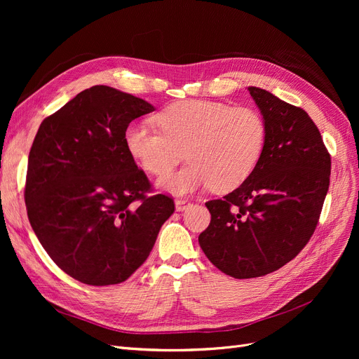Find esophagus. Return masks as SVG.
<instances>
[{"instance_id": "1", "label": "esophagus", "mask_w": 359, "mask_h": 359, "mask_svg": "<svg viewBox=\"0 0 359 359\" xmlns=\"http://www.w3.org/2000/svg\"><path fill=\"white\" fill-rule=\"evenodd\" d=\"M175 203H176V211H184V210H187L191 206V202L187 201V199H184V198L176 199Z\"/></svg>"}]
</instances>
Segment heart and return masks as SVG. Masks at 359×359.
Returning <instances> with one entry per match:
<instances>
[{
	"label": "heart",
	"mask_w": 359,
	"mask_h": 359,
	"mask_svg": "<svg viewBox=\"0 0 359 359\" xmlns=\"http://www.w3.org/2000/svg\"><path fill=\"white\" fill-rule=\"evenodd\" d=\"M160 129L132 122L123 132L129 156L145 172L165 176L184 157L189 164L160 180L164 191L184 195L212 186L229 192L246 182L257 167L268 140L262 113L212 100H182L160 110Z\"/></svg>",
	"instance_id": "b5f03b06"
}]
</instances>
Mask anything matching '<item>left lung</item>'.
I'll list each match as a JSON object with an SVG mask.
<instances>
[{"label": "left lung", "instance_id": "obj_1", "mask_svg": "<svg viewBox=\"0 0 359 359\" xmlns=\"http://www.w3.org/2000/svg\"><path fill=\"white\" fill-rule=\"evenodd\" d=\"M268 126L263 156L250 177L211 212L199 246L225 275H268L292 260L311 238L329 191L332 160L318 128L301 107L249 87Z\"/></svg>", "mask_w": 359, "mask_h": 359}]
</instances>
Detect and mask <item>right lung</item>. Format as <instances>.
<instances>
[{
	"mask_svg": "<svg viewBox=\"0 0 359 359\" xmlns=\"http://www.w3.org/2000/svg\"><path fill=\"white\" fill-rule=\"evenodd\" d=\"M107 86L79 93L45 118L29 153L27 217L50 259L83 284H121L153 250L175 201L153 187L123 142L153 111Z\"/></svg>",
	"mask_w": 359,
	"mask_h": 359,
	"instance_id": "add662e5",
	"label": "right lung"
}]
</instances>
